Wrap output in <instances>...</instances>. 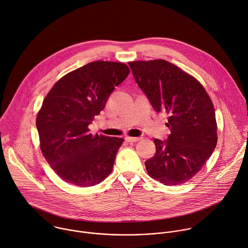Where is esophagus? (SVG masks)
Here are the masks:
<instances>
[{"mask_svg":"<svg viewBox=\"0 0 248 248\" xmlns=\"http://www.w3.org/2000/svg\"><path fill=\"white\" fill-rule=\"evenodd\" d=\"M141 138L140 137H131V136H126L125 137V140L127 141V142H137V141H139Z\"/></svg>","mask_w":248,"mask_h":248,"instance_id":"1","label":"esophagus"}]
</instances>
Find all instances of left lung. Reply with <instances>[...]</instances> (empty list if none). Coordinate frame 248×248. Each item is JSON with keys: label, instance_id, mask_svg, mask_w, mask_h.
<instances>
[{"label": "left lung", "instance_id": "left-lung-1", "mask_svg": "<svg viewBox=\"0 0 248 248\" xmlns=\"http://www.w3.org/2000/svg\"><path fill=\"white\" fill-rule=\"evenodd\" d=\"M139 88L154 109L169 115L167 141L154 139L155 154L145 161L148 174L171 186L192 179L217 144L211 98L192 75L163 59L128 62Z\"/></svg>", "mask_w": 248, "mask_h": 248}]
</instances>
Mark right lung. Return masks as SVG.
<instances>
[{
    "instance_id": "obj_1",
    "label": "right lung",
    "mask_w": 248,
    "mask_h": 248,
    "mask_svg": "<svg viewBox=\"0 0 248 248\" xmlns=\"http://www.w3.org/2000/svg\"><path fill=\"white\" fill-rule=\"evenodd\" d=\"M129 72L122 62L93 61L63 76L45 97L36 119L40 148L65 182L94 186L112 172L124 139L93 135L89 125Z\"/></svg>"
}]
</instances>
